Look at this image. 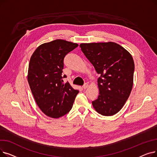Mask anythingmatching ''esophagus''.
I'll return each instance as SVG.
<instances>
[{"mask_svg": "<svg viewBox=\"0 0 157 157\" xmlns=\"http://www.w3.org/2000/svg\"><path fill=\"white\" fill-rule=\"evenodd\" d=\"M88 87V84H86H86H85V85L83 86V89H85H85H86Z\"/></svg>", "mask_w": 157, "mask_h": 157, "instance_id": "esophagus-1", "label": "esophagus"}]
</instances>
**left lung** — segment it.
Segmentation results:
<instances>
[{
  "label": "left lung",
  "mask_w": 157,
  "mask_h": 157,
  "mask_svg": "<svg viewBox=\"0 0 157 157\" xmlns=\"http://www.w3.org/2000/svg\"><path fill=\"white\" fill-rule=\"evenodd\" d=\"M97 72L99 94L92 101L95 111L103 116L119 112L130 94L134 81V62L130 53L114 42L81 43L79 45Z\"/></svg>",
  "instance_id": "1"
}]
</instances>
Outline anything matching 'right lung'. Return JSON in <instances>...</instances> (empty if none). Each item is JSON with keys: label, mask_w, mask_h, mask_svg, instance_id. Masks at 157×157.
Masks as SVG:
<instances>
[{"label": "right lung", "mask_w": 157, "mask_h": 157, "mask_svg": "<svg viewBox=\"0 0 157 157\" xmlns=\"http://www.w3.org/2000/svg\"><path fill=\"white\" fill-rule=\"evenodd\" d=\"M77 43L56 39L40 44L33 53L27 79L35 101L46 116L59 118L72 107L78 90L63 83L62 69L65 56L78 47Z\"/></svg>", "instance_id": "obj_1"}]
</instances>
